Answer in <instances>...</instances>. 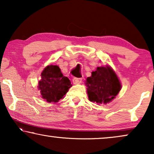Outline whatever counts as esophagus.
Masks as SVG:
<instances>
[{
  "mask_svg": "<svg viewBox=\"0 0 154 154\" xmlns=\"http://www.w3.org/2000/svg\"><path fill=\"white\" fill-rule=\"evenodd\" d=\"M82 81V78H73V82L74 84L81 83Z\"/></svg>",
  "mask_w": 154,
  "mask_h": 154,
  "instance_id": "esophagus-1",
  "label": "esophagus"
}]
</instances>
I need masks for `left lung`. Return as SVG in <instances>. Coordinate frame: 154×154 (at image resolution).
<instances>
[{
	"label": "left lung",
	"instance_id": "8db88e82",
	"mask_svg": "<svg viewBox=\"0 0 154 154\" xmlns=\"http://www.w3.org/2000/svg\"><path fill=\"white\" fill-rule=\"evenodd\" d=\"M90 101L106 103L112 101L121 90V84L115 72L108 66L97 67L86 80Z\"/></svg>",
	"mask_w": 154,
	"mask_h": 154
}]
</instances>
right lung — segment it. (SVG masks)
I'll return each mask as SVG.
<instances>
[{
    "label": "right lung",
    "instance_id": "obj_1",
    "mask_svg": "<svg viewBox=\"0 0 154 154\" xmlns=\"http://www.w3.org/2000/svg\"><path fill=\"white\" fill-rule=\"evenodd\" d=\"M42 80L39 82V90L42 97L46 101L56 102L63 98L72 86L70 80L64 76L57 65H49L42 73Z\"/></svg>",
    "mask_w": 154,
    "mask_h": 154
}]
</instances>
